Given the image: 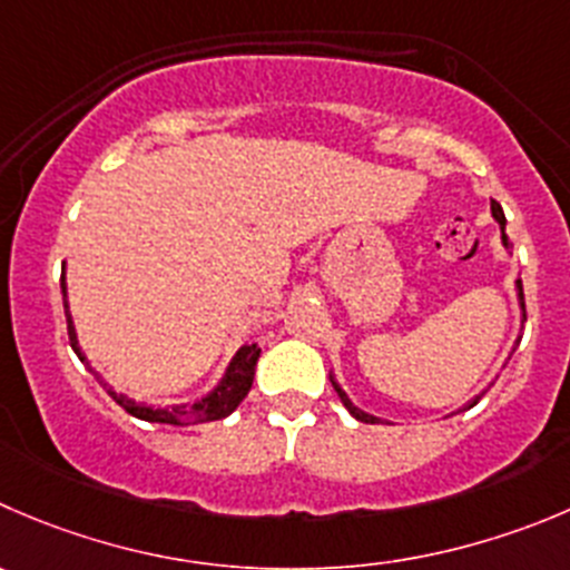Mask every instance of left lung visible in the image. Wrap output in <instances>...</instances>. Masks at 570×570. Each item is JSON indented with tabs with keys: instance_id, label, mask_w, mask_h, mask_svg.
Returning a JSON list of instances; mask_svg holds the SVG:
<instances>
[{
	"instance_id": "1",
	"label": "left lung",
	"mask_w": 570,
	"mask_h": 570,
	"mask_svg": "<svg viewBox=\"0 0 570 570\" xmlns=\"http://www.w3.org/2000/svg\"><path fill=\"white\" fill-rule=\"evenodd\" d=\"M492 218H495V224H498V229H501V243H503V248H507V254H512V243H509V237H507V218H503V209H501V204H495V200H492ZM514 294H518V307H520V327H523V322H525V302H523V282H520V276L518 279H514ZM330 383H333V389L335 392H338V397H341V403L346 405V411H350L352 416H355V420H361V422H370V425H375V422H383L381 416H375V414H370V411H363V409H357L355 403H352L350 400V394L344 392V389H341V383H338V377H335V372L330 370ZM481 400V394L479 397H473L470 400V403H464V409H473L475 403H479Z\"/></svg>"
}]
</instances>
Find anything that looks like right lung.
<instances>
[{"mask_svg": "<svg viewBox=\"0 0 570 570\" xmlns=\"http://www.w3.org/2000/svg\"><path fill=\"white\" fill-rule=\"evenodd\" d=\"M61 291H63V311H67L69 344H72L75 355H78L80 361H83L86 366H89V372L97 377V381L102 383V389H106V392L111 394L114 403L122 405V409H126L131 416H137V420L165 422V425H198V422L224 420V416H229L232 411H235L237 405L243 403V397H246L248 389H252L254 372H257V361H259V355H263V350H259L257 344L240 346V350L235 352V357H232V361H229V366H226V372H224V377H220L218 386H215L213 392L207 394V397H200L198 403L170 405V409H156V405L137 403V400L128 397V394H122V392H117V389H114V386H108L106 377H102L100 372H97L95 366H91V361H89V357H86V352L80 350L78 330H75L72 311H69L67 279H61Z\"/></svg>", "mask_w": 570, "mask_h": 570, "instance_id": "obj_1", "label": "right lung"}]
</instances>
